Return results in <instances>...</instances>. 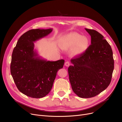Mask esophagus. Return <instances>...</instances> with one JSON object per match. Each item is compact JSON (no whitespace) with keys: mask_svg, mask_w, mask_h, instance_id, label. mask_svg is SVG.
<instances>
[{"mask_svg":"<svg viewBox=\"0 0 122 122\" xmlns=\"http://www.w3.org/2000/svg\"><path fill=\"white\" fill-rule=\"evenodd\" d=\"M70 64L69 62H68V61L66 62L65 63V65L66 67H69V66H70Z\"/></svg>","mask_w":122,"mask_h":122,"instance_id":"34e87169","label":"esophagus"}]
</instances>
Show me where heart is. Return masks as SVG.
I'll return each mask as SVG.
<instances>
[{
    "mask_svg": "<svg viewBox=\"0 0 122 122\" xmlns=\"http://www.w3.org/2000/svg\"><path fill=\"white\" fill-rule=\"evenodd\" d=\"M89 43L88 38L76 33H72L64 36L60 41V47L64 50L72 48L73 55H80L87 49Z\"/></svg>",
    "mask_w": 122,
    "mask_h": 122,
    "instance_id": "obj_1",
    "label": "heart"
}]
</instances>
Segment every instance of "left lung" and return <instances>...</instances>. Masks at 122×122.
<instances>
[{
  "mask_svg": "<svg viewBox=\"0 0 122 122\" xmlns=\"http://www.w3.org/2000/svg\"><path fill=\"white\" fill-rule=\"evenodd\" d=\"M91 36V44L85 52L71 60L68 68L73 92L81 98H91L104 91L110 84L114 67L113 52L104 36L85 29Z\"/></svg>",
  "mask_w": 122,
  "mask_h": 122,
  "instance_id": "obj_1",
  "label": "left lung"
}]
</instances>
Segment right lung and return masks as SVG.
<instances>
[{
    "instance_id": "1",
    "label": "right lung",
    "mask_w": 122,
    "mask_h": 122,
    "mask_svg": "<svg viewBox=\"0 0 122 122\" xmlns=\"http://www.w3.org/2000/svg\"><path fill=\"white\" fill-rule=\"evenodd\" d=\"M52 29H33L18 40L13 51L11 74L19 91L28 97L40 98L50 92L57 72L64 60L50 61L42 58L34 49V42L49 35Z\"/></svg>"
}]
</instances>
